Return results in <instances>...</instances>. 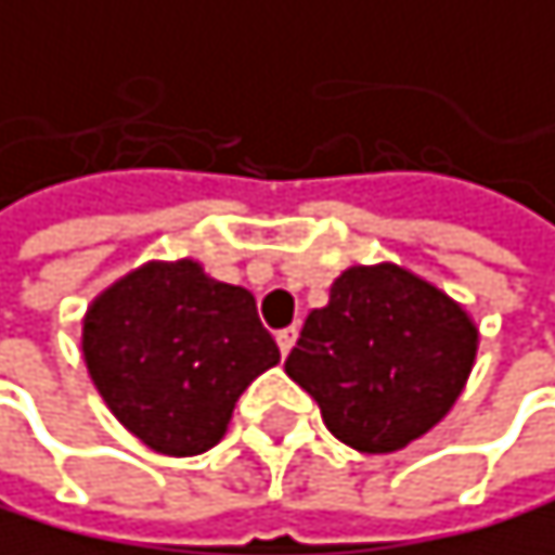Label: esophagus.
I'll return each instance as SVG.
<instances>
[{
	"label": "esophagus",
	"mask_w": 555,
	"mask_h": 555,
	"mask_svg": "<svg viewBox=\"0 0 555 555\" xmlns=\"http://www.w3.org/2000/svg\"><path fill=\"white\" fill-rule=\"evenodd\" d=\"M295 338H298V328L292 325V328H281L278 332V349L287 356V352H292V346H295Z\"/></svg>",
	"instance_id": "1"
}]
</instances>
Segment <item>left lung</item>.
Returning a JSON list of instances; mask_svg holds the SVG:
<instances>
[{
	"label": "left lung",
	"instance_id": "left-lung-1",
	"mask_svg": "<svg viewBox=\"0 0 555 555\" xmlns=\"http://www.w3.org/2000/svg\"><path fill=\"white\" fill-rule=\"evenodd\" d=\"M475 352L478 325L440 287L397 263H356L305 319L284 373L343 444L389 454L454 406Z\"/></svg>",
	"mask_w": 555,
	"mask_h": 555
}]
</instances>
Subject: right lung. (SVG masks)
I'll use <instances>...</instances> for the list:
<instances>
[{"mask_svg": "<svg viewBox=\"0 0 555 555\" xmlns=\"http://www.w3.org/2000/svg\"><path fill=\"white\" fill-rule=\"evenodd\" d=\"M83 362L118 424L169 457L209 451L244 389L278 366L247 287L196 260H149L83 314Z\"/></svg>", "mask_w": 555, "mask_h": 555, "instance_id": "1", "label": "right lung"}]
</instances>
